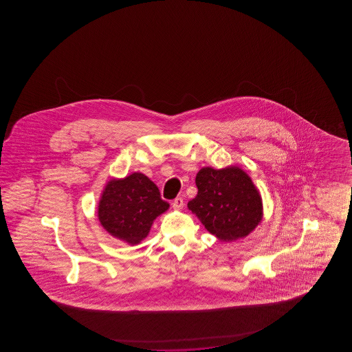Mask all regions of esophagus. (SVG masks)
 <instances>
[{
    "label": "esophagus",
    "mask_w": 352,
    "mask_h": 352,
    "mask_svg": "<svg viewBox=\"0 0 352 352\" xmlns=\"http://www.w3.org/2000/svg\"><path fill=\"white\" fill-rule=\"evenodd\" d=\"M184 199L182 197H176L173 201V208L175 210H181L184 208Z\"/></svg>",
    "instance_id": "obj_1"
}]
</instances>
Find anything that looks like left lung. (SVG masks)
Returning a JSON list of instances; mask_svg holds the SVG:
<instances>
[{"label": "left lung", "mask_w": 352, "mask_h": 352, "mask_svg": "<svg viewBox=\"0 0 352 352\" xmlns=\"http://www.w3.org/2000/svg\"><path fill=\"white\" fill-rule=\"evenodd\" d=\"M197 195L187 204L208 232L221 241L244 238L262 221V197L252 179L238 166L196 175Z\"/></svg>", "instance_id": "left-lung-1"}]
</instances>
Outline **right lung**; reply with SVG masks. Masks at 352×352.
I'll use <instances>...</instances> for the list:
<instances>
[{"instance_id": "right-lung-1", "label": "right lung", "mask_w": 352, "mask_h": 352, "mask_svg": "<svg viewBox=\"0 0 352 352\" xmlns=\"http://www.w3.org/2000/svg\"><path fill=\"white\" fill-rule=\"evenodd\" d=\"M168 208L158 187L146 175L135 173L105 185L98 219L112 236L137 245L148 235L153 220Z\"/></svg>"}]
</instances>
